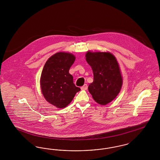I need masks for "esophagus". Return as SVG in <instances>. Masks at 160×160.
<instances>
[{
  "label": "esophagus",
  "mask_w": 160,
  "mask_h": 160,
  "mask_svg": "<svg viewBox=\"0 0 160 160\" xmlns=\"http://www.w3.org/2000/svg\"><path fill=\"white\" fill-rule=\"evenodd\" d=\"M87 89H88V85H87L86 84H84L83 86L81 87V89H82V90H86Z\"/></svg>",
  "instance_id": "obj_1"
}]
</instances>
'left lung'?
<instances>
[{
	"mask_svg": "<svg viewBox=\"0 0 160 160\" xmlns=\"http://www.w3.org/2000/svg\"><path fill=\"white\" fill-rule=\"evenodd\" d=\"M86 60L93 74V81L89 85L88 91L97 103L106 105L117 97L122 88L118 62L108 52H88Z\"/></svg>",
	"mask_w": 160,
	"mask_h": 160,
	"instance_id": "left-lung-1",
	"label": "left lung"
}]
</instances>
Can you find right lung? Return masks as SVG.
<instances>
[{"mask_svg": "<svg viewBox=\"0 0 160 160\" xmlns=\"http://www.w3.org/2000/svg\"><path fill=\"white\" fill-rule=\"evenodd\" d=\"M76 59L71 53L59 52L46 62L40 84L47 101L58 108H64L72 101L80 88L76 86L69 70Z\"/></svg>", "mask_w": 160, "mask_h": 160, "instance_id": "add662e5", "label": "right lung"}]
</instances>
